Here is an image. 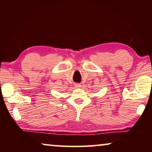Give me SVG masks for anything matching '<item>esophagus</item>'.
I'll use <instances>...</instances> for the list:
<instances>
[{"instance_id":"34e87169","label":"esophagus","mask_w":152,"mask_h":152,"mask_svg":"<svg viewBox=\"0 0 152 152\" xmlns=\"http://www.w3.org/2000/svg\"><path fill=\"white\" fill-rule=\"evenodd\" d=\"M74 86H75L76 88H80V84H78V83H76L75 85H74Z\"/></svg>"}]
</instances>
